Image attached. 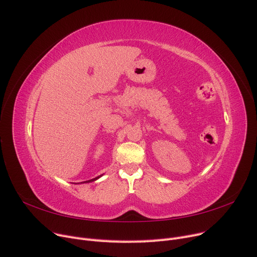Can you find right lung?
<instances>
[{
    "mask_svg": "<svg viewBox=\"0 0 257 257\" xmlns=\"http://www.w3.org/2000/svg\"><path fill=\"white\" fill-rule=\"evenodd\" d=\"M102 175H99V176H96V177H94V178H92V180H89V181H86V182H82V183H76V184H87V183H91V182H94V181H96V180H98L99 177H101Z\"/></svg>",
    "mask_w": 257,
    "mask_h": 257,
    "instance_id": "obj_1",
    "label": "right lung"
}]
</instances>
